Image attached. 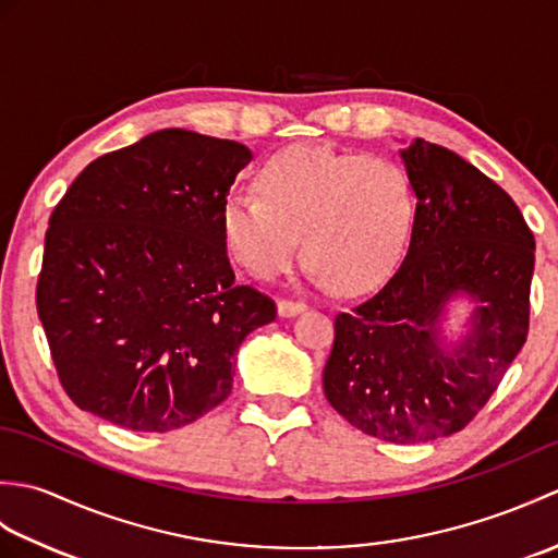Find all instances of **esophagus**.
<instances>
[{
    "label": "esophagus",
    "mask_w": 558,
    "mask_h": 558,
    "mask_svg": "<svg viewBox=\"0 0 558 558\" xmlns=\"http://www.w3.org/2000/svg\"><path fill=\"white\" fill-rule=\"evenodd\" d=\"M306 310V304L302 302H292V300H278V316L282 318H290V316H298Z\"/></svg>",
    "instance_id": "34e87169"
}]
</instances>
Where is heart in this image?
I'll return each instance as SVG.
<instances>
[{
    "instance_id": "b5f03b06",
    "label": "heart",
    "mask_w": 558,
    "mask_h": 558,
    "mask_svg": "<svg viewBox=\"0 0 558 558\" xmlns=\"http://www.w3.org/2000/svg\"><path fill=\"white\" fill-rule=\"evenodd\" d=\"M258 194L236 192L220 213L236 264L270 280L300 252L318 286L362 292L396 266L412 225L405 170L386 156L294 146L258 172Z\"/></svg>"
}]
</instances>
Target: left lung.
<instances>
[{"instance_id": "left-lung-1", "label": "left lung", "mask_w": 558, "mask_h": 558, "mask_svg": "<svg viewBox=\"0 0 558 558\" xmlns=\"http://www.w3.org/2000/svg\"><path fill=\"white\" fill-rule=\"evenodd\" d=\"M414 196L408 254L374 298L336 316L324 393L360 432L424 444L460 432L525 345L535 236L504 189L444 146L400 150ZM466 333L442 336L450 301Z\"/></svg>"}]
</instances>
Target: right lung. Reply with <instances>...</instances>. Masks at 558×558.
Returning <instances> with one entry per match:
<instances>
[{"instance_id": "1", "label": "right lung", "mask_w": 558, "mask_h": 558, "mask_svg": "<svg viewBox=\"0 0 558 558\" xmlns=\"http://www.w3.org/2000/svg\"><path fill=\"white\" fill-rule=\"evenodd\" d=\"M252 150L162 129L93 160L50 216L38 316L66 396L172 432L230 396L234 354L276 304L236 286L220 213Z\"/></svg>"}]
</instances>
